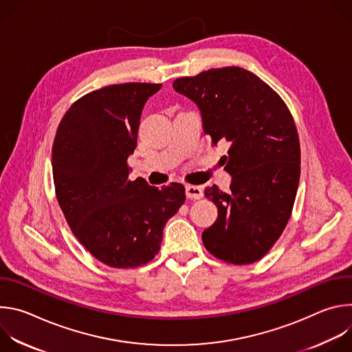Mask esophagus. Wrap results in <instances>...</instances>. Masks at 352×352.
I'll return each mask as SVG.
<instances>
[{
  "mask_svg": "<svg viewBox=\"0 0 352 352\" xmlns=\"http://www.w3.org/2000/svg\"><path fill=\"white\" fill-rule=\"evenodd\" d=\"M186 196L189 199H202L204 197V189L196 185H186Z\"/></svg>",
  "mask_w": 352,
  "mask_h": 352,
  "instance_id": "esophagus-1",
  "label": "esophagus"
}]
</instances>
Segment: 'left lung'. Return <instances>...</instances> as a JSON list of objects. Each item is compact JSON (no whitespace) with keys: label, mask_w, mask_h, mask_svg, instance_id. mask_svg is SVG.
<instances>
[{"label":"left lung","mask_w":352,"mask_h":352,"mask_svg":"<svg viewBox=\"0 0 352 352\" xmlns=\"http://www.w3.org/2000/svg\"><path fill=\"white\" fill-rule=\"evenodd\" d=\"M173 87L197 106L212 143L230 146L221 160L231 190L206 188L219 217L202 241L220 261L254 263L280 238L292 212L300 174L294 118L269 85L239 67L179 78Z\"/></svg>","instance_id":"8db88e82"}]
</instances>
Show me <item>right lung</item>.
Segmentation results:
<instances>
[{"label":"right lung","instance_id":"obj_1","mask_svg":"<svg viewBox=\"0 0 352 352\" xmlns=\"http://www.w3.org/2000/svg\"><path fill=\"white\" fill-rule=\"evenodd\" d=\"M160 83L111 85L87 93L63 117L53 143L60 208L78 241L116 269L146 265L160 250L166 223L185 202V188L129 179L128 157L140 114Z\"/></svg>","mask_w":352,"mask_h":352}]
</instances>
